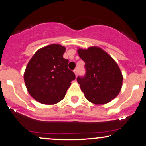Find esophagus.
Masks as SVG:
<instances>
[{"mask_svg":"<svg viewBox=\"0 0 146 146\" xmlns=\"http://www.w3.org/2000/svg\"><path fill=\"white\" fill-rule=\"evenodd\" d=\"M73 72H74L75 75H76V77H77L78 76V70L77 69H75V70H73Z\"/></svg>","mask_w":146,"mask_h":146,"instance_id":"obj_1","label":"esophagus"}]
</instances>
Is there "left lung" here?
<instances>
[{"instance_id": "1", "label": "left lung", "mask_w": 146, "mask_h": 146, "mask_svg": "<svg viewBox=\"0 0 146 146\" xmlns=\"http://www.w3.org/2000/svg\"><path fill=\"white\" fill-rule=\"evenodd\" d=\"M85 63V77L77 78L86 99L96 105L109 103L119 94L123 76L116 61L101 47L78 49Z\"/></svg>"}]
</instances>
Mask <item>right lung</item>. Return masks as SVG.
Here are the masks:
<instances>
[{"label": "right lung", "instance_id": "obj_1", "mask_svg": "<svg viewBox=\"0 0 146 146\" xmlns=\"http://www.w3.org/2000/svg\"><path fill=\"white\" fill-rule=\"evenodd\" d=\"M66 47L52 44L39 49L29 61L24 80L29 94L38 102L54 105L65 96L74 80V73L68 68V60L63 57Z\"/></svg>", "mask_w": 146, "mask_h": 146}]
</instances>
